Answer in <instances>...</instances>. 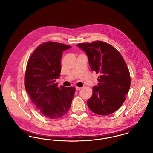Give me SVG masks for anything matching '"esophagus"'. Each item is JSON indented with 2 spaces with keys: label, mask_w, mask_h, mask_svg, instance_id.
<instances>
[{
  "label": "esophagus",
  "mask_w": 153,
  "mask_h": 153,
  "mask_svg": "<svg viewBox=\"0 0 153 153\" xmlns=\"http://www.w3.org/2000/svg\"><path fill=\"white\" fill-rule=\"evenodd\" d=\"M81 87H76V91H79V90H81Z\"/></svg>",
  "instance_id": "obj_1"
}]
</instances>
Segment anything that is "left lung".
<instances>
[{"label": "left lung", "instance_id": "8db88e82", "mask_svg": "<svg viewBox=\"0 0 153 153\" xmlns=\"http://www.w3.org/2000/svg\"><path fill=\"white\" fill-rule=\"evenodd\" d=\"M88 56L91 69L100 73L98 87L87 100L95 114L108 116L120 108L131 86V76L126 62L116 48L102 41L77 45Z\"/></svg>", "mask_w": 153, "mask_h": 153}]
</instances>
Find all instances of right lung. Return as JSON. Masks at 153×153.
Wrapping results in <instances>:
<instances>
[{
    "label": "right lung",
    "mask_w": 153,
    "mask_h": 153,
    "mask_svg": "<svg viewBox=\"0 0 153 153\" xmlns=\"http://www.w3.org/2000/svg\"><path fill=\"white\" fill-rule=\"evenodd\" d=\"M71 46L54 42L39 45L27 61L25 88L37 110L45 117L56 119L69 111L74 87H58L55 82L61 72L63 51Z\"/></svg>",
    "instance_id": "add662e5"
}]
</instances>
